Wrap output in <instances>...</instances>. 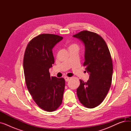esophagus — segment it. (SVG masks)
I'll return each mask as SVG.
<instances>
[{"label": "esophagus", "instance_id": "34e87169", "mask_svg": "<svg viewBox=\"0 0 131 131\" xmlns=\"http://www.w3.org/2000/svg\"><path fill=\"white\" fill-rule=\"evenodd\" d=\"M64 79H65V80L66 82H68V81H69V80H70V78H68L67 77H65L64 78Z\"/></svg>", "mask_w": 131, "mask_h": 131}]
</instances>
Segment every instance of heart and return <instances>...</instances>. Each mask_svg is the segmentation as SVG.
I'll list each match as a JSON object with an SVG mask.
<instances>
[{"label": "heart", "mask_w": 131, "mask_h": 131, "mask_svg": "<svg viewBox=\"0 0 131 131\" xmlns=\"http://www.w3.org/2000/svg\"><path fill=\"white\" fill-rule=\"evenodd\" d=\"M70 47H77L78 48V46L77 45H75V44H74V45H72V46H71Z\"/></svg>", "instance_id": "b5f03b06"}]
</instances>
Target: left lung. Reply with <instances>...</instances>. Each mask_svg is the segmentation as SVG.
<instances>
[{
    "mask_svg": "<svg viewBox=\"0 0 131 131\" xmlns=\"http://www.w3.org/2000/svg\"><path fill=\"white\" fill-rule=\"evenodd\" d=\"M73 37L85 47L83 66L89 74L86 82L80 80L77 95L82 105L93 108L104 100L111 86L113 66L111 53L105 40L97 33L83 31Z\"/></svg>",
    "mask_w": 131,
    "mask_h": 131,
    "instance_id": "8db88e82",
    "label": "left lung"
}]
</instances>
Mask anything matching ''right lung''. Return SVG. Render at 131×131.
I'll return each instance as SVG.
<instances>
[{
  "instance_id": "add662e5",
  "label": "right lung",
  "mask_w": 131,
  "mask_h": 131,
  "mask_svg": "<svg viewBox=\"0 0 131 131\" xmlns=\"http://www.w3.org/2000/svg\"><path fill=\"white\" fill-rule=\"evenodd\" d=\"M63 38L42 34L27 45L23 59L24 73L27 89L39 107L47 112L56 110L61 104L65 81L50 77L49 70L54 63L52 49Z\"/></svg>"
}]
</instances>
